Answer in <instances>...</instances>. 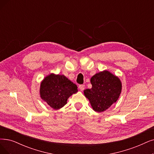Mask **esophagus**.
I'll return each instance as SVG.
<instances>
[{"mask_svg": "<svg viewBox=\"0 0 154 154\" xmlns=\"http://www.w3.org/2000/svg\"><path fill=\"white\" fill-rule=\"evenodd\" d=\"M79 88L81 91H83L85 90V85H79Z\"/></svg>", "mask_w": 154, "mask_h": 154, "instance_id": "esophagus-1", "label": "esophagus"}]
</instances>
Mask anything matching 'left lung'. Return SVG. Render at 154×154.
Listing matches in <instances>:
<instances>
[{
	"mask_svg": "<svg viewBox=\"0 0 154 154\" xmlns=\"http://www.w3.org/2000/svg\"><path fill=\"white\" fill-rule=\"evenodd\" d=\"M90 82L92 87L85 90L84 95L89 100L95 111H105L118 100L122 83L118 76L104 70L92 76Z\"/></svg>",
	"mask_w": 154,
	"mask_h": 154,
	"instance_id": "obj_1",
	"label": "left lung"
}]
</instances>
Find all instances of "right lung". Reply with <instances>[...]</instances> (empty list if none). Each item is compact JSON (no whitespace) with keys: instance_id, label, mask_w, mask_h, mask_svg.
<instances>
[{"instance_id":"add662e5","label":"right lung","mask_w":154,"mask_h":154,"mask_svg":"<svg viewBox=\"0 0 154 154\" xmlns=\"http://www.w3.org/2000/svg\"><path fill=\"white\" fill-rule=\"evenodd\" d=\"M77 91L76 84L64 75L54 73L45 77L41 82L40 88L42 99L55 110L64 107L69 97Z\"/></svg>"}]
</instances>
